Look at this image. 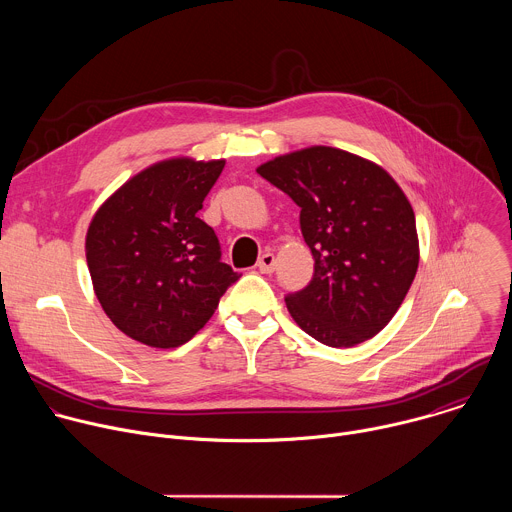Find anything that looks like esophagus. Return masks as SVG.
<instances>
[{"label": "esophagus", "mask_w": 512, "mask_h": 512, "mask_svg": "<svg viewBox=\"0 0 512 512\" xmlns=\"http://www.w3.org/2000/svg\"><path fill=\"white\" fill-rule=\"evenodd\" d=\"M257 269L261 273H273V269H275V255L273 253H263L259 257V261H257Z\"/></svg>", "instance_id": "esophagus-1"}]
</instances>
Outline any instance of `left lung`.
<instances>
[{
    "instance_id": "obj_1",
    "label": "left lung",
    "mask_w": 512,
    "mask_h": 512,
    "mask_svg": "<svg viewBox=\"0 0 512 512\" xmlns=\"http://www.w3.org/2000/svg\"><path fill=\"white\" fill-rule=\"evenodd\" d=\"M257 174L300 206L314 255L312 281L285 296L291 318L332 348L379 334L419 265L415 214L399 184L381 166L326 145L279 156Z\"/></svg>"
}]
</instances>
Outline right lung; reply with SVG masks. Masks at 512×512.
Segmentation results:
<instances>
[{
	"instance_id": "right-lung-1",
	"label": "right lung",
	"mask_w": 512,
	"mask_h": 512,
	"mask_svg": "<svg viewBox=\"0 0 512 512\" xmlns=\"http://www.w3.org/2000/svg\"><path fill=\"white\" fill-rule=\"evenodd\" d=\"M223 168L225 160L158 162L93 216L85 249L95 294L129 338L154 348L188 342L241 277L198 218Z\"/></svg>"
}]
</instances>
